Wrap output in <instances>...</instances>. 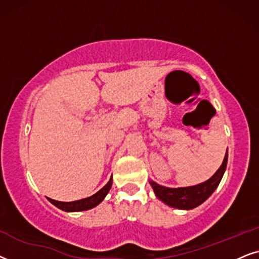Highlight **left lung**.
Segmentation results:
<instances>
[{"mask_svg": "<svg viewBox=\"0 0 259 259\" xmlns=\"http://www.w3.org/2000/svg\"><path fill=\"white\" fill-rule=\"evenodd\" d=\"M227 156L229 155H227L226 150L225 157H224L223 163L219 167V169L208 180L201 182L199 185L188 186V187L170 188L158 185L153 180H149V184L153 187L154 193L157 196V199H160L162 202H164L169 207L186 209V211L193 209L206 201L219 186L220 181L223 179V175L226 170Z\"/></svg>", "mask_w": 259, "mask_h": 259, "instance_id": "1", "label": "left lung"}]
</instances>
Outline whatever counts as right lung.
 I'll return each instance as SVG.
<instances>
[{"mask_svg":"<svg viewBox=\"0 0 259 259\" xmlns=\"http://www.w3.org/2000/svg\"><path fill=\"white\" fill-rule=\"evenodd\" d=\"M112 186V175L110 178V180L108 184H106L104 187L96 193V194L89 196V198L85 199H80V200H75V201H70V202H64V201H57V200H53L51 198H47L50 200V202H52L55 207L60 208L61 211L65 212H80V211H88V209H91L96 207V206L101 204L103 200L105 199V196L108 195V193L110 191Z\"/></svg>","mask_w":259,"mask_h":259,"instance_id":"obj_1","label":"right lung"}]
</instances>
